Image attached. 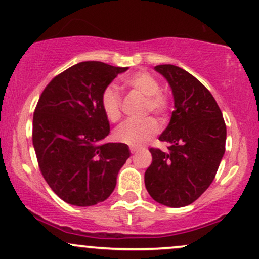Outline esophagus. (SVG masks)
<instances>
[{"instance_id":"1","label":"esophagus","mask_w":259,"mask_h":259,"mask_svg":"<svg viewBox=\"0 0 259 259\" xmlns=\"http://www.w3.org/2000/svg\"><path fill=\"white\" fill-rule=\"evenodd\" d=\"M136 151H138V147H135V146H132V147H130V152H132V153H135Z\"/></svg>"}]
</instances>
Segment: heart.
I'll use <instances>...</instances> for the list:
<instances>
[{
	"label": "heart",
	"mask_w": 259,
	"mask_h": 259,
	"mask_svg": "<svg viewBox=\"0 0 259 259\" xmlns=\"http://www.w3.org/2000/svg\"><path fill=\"white\" fill-rule=\"evenodd\" d=\"M123 84L145 97L144 114L152 113L158 118H164L171 108L167 95L160 91V82L149 72H136L124 78ZM101 107L104 115L112 123H116L121 116V97L115 87L108 86L101 96ZM158 124L153 118L143 120H127L114 132V139L118 143L141 146L157 134Z\"/></svg>",
	"instance_id": "heart-1"
}]
</instances>
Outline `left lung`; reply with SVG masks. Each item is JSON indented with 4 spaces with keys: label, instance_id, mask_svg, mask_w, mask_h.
Wrapping results in <instances>:
<instances>
[{
    "label": "left lung",
    "instance_id": "left-lung-1",
    "mask_svg": "<svg viewBox=\"0 0 259 259\" xmlns=\"http://www.w3.org/2000/svg\"><path fill=\"white\" fill-rule=\"evenodd\" d=\"M172 88L175 110L160 139L168 151L151 147L145 186L153 200L169 208L192 204L209 188L225 153L226 125L209 90L175 65L155 67Z\"/></svg>",
    "mask_w": 259,
    "mask_h": 259
}]
</instances>
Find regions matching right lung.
I'll return each mask as SVG.
<instances>
[{"instance_id": "right-lung-1", "label": "right lung", "mask_w": 259, "mask_h": 259, "mask_svg": "<svg viewBox=\"0 0 259 259\" xmlns=\"http://www.w3.org/2000/svg\"><path fill=\"white\" fill-rule=\"evenodd\" d=\"M127 67L83 61L59 73L42 91L33 115V146L39 168L71 205L104 201L119 169L130 157L127 145L103 140L110 132L102 92Z\"/></svg>"}]
</instances>
